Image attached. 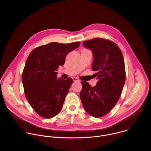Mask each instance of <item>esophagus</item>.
<instances>
[{
  "label": "esophagus",
  "instance_id": "obj_1",
  "mask_svg": "<svg viewBox=\"0 0 151 151\" xmlns=\"http://www.w3.org/2000/svg\"><path fill=\"white\" fill-rule=\"evenodd\" d=\"M72 79L74 82H79L80 81L79 80V79L78 78H76V77H73L72 78Z\"/></svg>",
  "mask_w": 151,
  "mask_h": 151
}]
</instances>
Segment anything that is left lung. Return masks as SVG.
<instances>
[{
  "label": "left lung",
  "mask_w": 151,
  "mask_h": 151,
  "mask_svg": "<svg viewBox=\"0 0 151 151\" xmlns=\"http://www.w3.org/2000/svg\"><path fill=\"white\" fill-rule=\"evenodd\" d=\"M82 44L93 52L92 70L97 72L94 75L98 81L93 87L81 81L80 97L85 111L100 118L113 109L121 94L125 81L124 57L119 47L110 40L96 38Z\"/></svg>",
  "instance_id": "1"
}]
</instances>
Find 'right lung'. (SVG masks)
<instances>
[{
  "label": "right lung",
  "mask_w": 151,
  "mask_h": 151,
  "mask_svg": "<svg viewBox=\"0 0 151 151\" xmlns=\"http://www.w3.org/2000/svg\"><path fill=\"white\" fill-rule=\"evenodd\" d=\"M79 45L51 42L35 48L29 55L22 82L28 102L42 117L50 119L61 111L73 80L58 79L56 71L64 64L68 54Z\"/></svg>",
  "instance_id": "1"
}]
</instances>
